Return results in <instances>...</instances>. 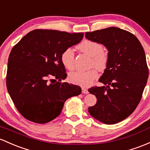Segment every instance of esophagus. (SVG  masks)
Wrapping results in <instances>:
<instances>
[{
	"label": "esophagus",
	"instance_id": "34e87169",
	"mask_svg": "<svg viewBox=\"0 0 150 150\" xmlns=\"http://www.w3.org/2000/svg\"><path fill=\"white\" fill-rule=\"evenodd\" d=\"M81 90H82V93H83V94H88V89H87V88H85V87H82Z\"/></svg>",
	"mask_w": 150,
	"mask_h": 150
}]
</instances>
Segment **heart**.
<instances>
[{"label": "heart", "instance_id": "b5f03b06", "mask_svg": "<svg viewBox=\"0 0 150 150\" xmlns=\"http://www.w3.org/2000/svg\"><path fill=\"white\" fill-rule=\"evenodd\" d=\"M82 53L91 57V66H94L99 71H102L107 69L109 63V55L107 51L103 50V46L100 43L91 40H84L77 46ZM62 64L68 70L74 68V54L71 49H67L63 51L61 56ZM98 71L93 68L86 71H77L69 75V79L75 84L87 86L91 84L97 77Z\"/></svg>", "mask_w": 150, "mask_h": 150}]
</instances>
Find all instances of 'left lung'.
<instances>
[{"label":"left lung","instance_id":"1","mask_svg":"<svg viewBox=\"0 0 150 150\" xmlns=\"http://www.w3.org/2000/svg\"><path fill=\"white\" fill-rule=\"evenodd\" d=\"M85 36L109 51L108 66L99 79L105 86L88 89L97 99L88 112L102 123L117 124L132 113L141 100L149 76L144 49L134 35L116 27L86 32Z\"/></svg>","mask_w":150,"mask_h":150}]
</instances>
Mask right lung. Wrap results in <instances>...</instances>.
I'll list each match as a JSON object with an SVG mask.
<instances>
[{"label": "right lung", "instance_id": "obj_1", "mask_svg": "<svg viewBox=\"0 0 150 150\" xmlns=\"http://www.w3.org/2000/svg\"><path fill=\"white\" fill-rule=\"evenodd\" d=\"M83 36V33L36 29L13 46L6 86L24 118L38 124L51 122L61 114L69 98L81 94L80 86L56 79L67 76L61 60L63 51L79 43Z\"/></svg>", "mask_w": 150, "mask_h": 150}]
</instances>
